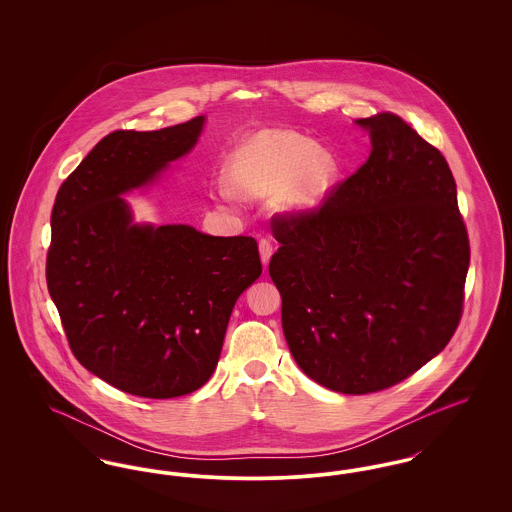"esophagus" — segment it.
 Masks as SVG:
<instances>
[{
    "label": "esophagus",
    "mask_w": 512,
    "mask_h": 512,
    "mask_svg": "<svg viewBox=\"0 0 512 512\" xmlns=\"http://www.w3.org/2000/svg\"><path fill=\"white\" fill-rule=\"evenodd\" d=\"M259 253H261V261H263V265H268V261H270V257H272V253H274V245L267 238H263L261 242H259Z\"/></svg>",
    "instance_id": "34e87169"
}]
</instances>
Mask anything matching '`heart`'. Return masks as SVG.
<instances>
[{"label":"heart","instance_id":"heart-1","mask_svg":"<svg viewBox=\"0 0 512 512\" xmlns=\"http://www.w3.org/2000/svg\"><path fill=\"white\" fill-rule=\"evenodd\" d=\"M338 172L332 155L297 134L265 132L240 147L232 159L234 188L245 197L281 194L280 207L309 209Z\"/></svg>","mask_w":512,"mask_h":512}]
</instances>
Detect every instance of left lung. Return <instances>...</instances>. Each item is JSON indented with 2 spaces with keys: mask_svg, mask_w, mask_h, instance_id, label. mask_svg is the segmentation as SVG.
Listing matches in <instances>:
<instances>
[{
  "mask_svg": "<svg viewBox=\"0 0 512 512\" xmlns=\"http://www.w3.org/2000/svg\"><path fill=\"white\" fill-rule=\"evenodd\" d=\"M363 167L317 207L274 215L268 274L299 368L328 390H388L434 359L463 317L470 244L438 147L395 113Z\"/></svg>",
  "mask_w": 512,
  "mask_h": 512,
  "instance_id": "obj_1",
  "label": "left lung"
}]
</instances>
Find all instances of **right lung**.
I'll use <instances>...</instances> for the list:
<instances>
[{"mask_svg":"<svg viewBox=\"0 0 512 512\" xmlns=\"http://www.w3.org/2000/svg\"><path fill=\"white\" fill-rule=\"evenodd\" d=\"M203 117L115 130L61 184L51 211L48 290L78 363L149 399L199 390L219 363L236 299L263 272L251 236L138 226L121 194L194 147Z\"/></svg>","mask_w":512,"mask_h":512,"instance_id":"right-lung-1","label":"right lung"}]
</instances>
